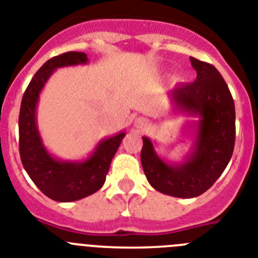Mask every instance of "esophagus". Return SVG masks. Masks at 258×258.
I'll use <instances>...</instances> for the list:
<instances>
[{"label":"esophagus","mask_w":258,"mask_h":258,"mask_svg":"<svg viewBox=\"0 0 258 258\" xmlns=\"http://www.w3.org/2000/svg\"><path fill=\"white\" fill-rule=\"evenodd\" d=\"M135 126L140 130H144L145 127L148 126V122L144 119V118H138V119L135 120Z\"/></svg>","instance_id":"34e87169"}]
</instances>
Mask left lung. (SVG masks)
Returning a JSON list of instances; mask_svg holds the SVG:
<instances>
[{
	"label": "left lung",
	"mask_w": 258,
	"mask_h": 258,
	"mask_svg": "<svg viewBox=\"0 0 258 258\" xmlns=\"http://www.w3.org/2000/svg\"><path fill=\"white\" fill-rule=\"evenodd\" d=\"M197 76L194 83L170 91V111L196 119L187 123L191 148L180 162L156 151V142L143 136L142 160L148 182L169 196L191 199L208 191L231 160L235 144V105L216 67L189 58Z\"/></svg>",
	"instance_id": "8db88e82"
}]
</instances>
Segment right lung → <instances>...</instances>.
Segmentation results:
<instances>
[{"label":"right lung","instance_id":"add662e5","mask_svg":"<svg viewBox=\"0 0 258 258\" xmlns=\"http://www.w3.org/2000/svg\"><path fill=\"white\" fill-rule=\"evenodd\" d=\"M88 63L82 51H67L42 64L27 87L19 113V152L24 170L40 191L54 201L71 203L104 185L111 160L126 132L101 139L83 160H62L44 145L37 126V104L42 89L57 69Z\"/></svg>","mask_w":258,"mask_h":258}]
</instances>
